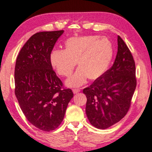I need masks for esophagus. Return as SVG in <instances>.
I'll return each mask as SVG.
<instances>
[{"mask_svg": "<svg viewBox=\"0 0 152 152\" xmlns=\"http://www.w3.org/2000/svg\"><path fill=\"white\" fill-rule=\"evenodd\" d=\"M73 91L74 94H77L80 91V89H73Z\"/></svg>", "mask_w": 152, "mask_h": 152, "instance_id": "esophagus-1", "label": "esophagus"}]
</instances>
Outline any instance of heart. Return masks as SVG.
Segmentation results:
<instances>
[{"label":"heart","mask_w":152,"mask_h":152,"mask_svg":"<svg viewBox=\"0 0 152 152\" xmlns=\"http://www.w3.org/2000/svg\"><path fill=\"white\" fill-rule=\"evenodd\" d=\"M113 57V46L106 37L86 36L70 38L64 43V50H54L50 56L51 65L60 75L69 77L77 64L79 68L67 86L78 87L88 77L96 80L108 69Z\"/></svg>","instance_id":"1"}]
</instances>
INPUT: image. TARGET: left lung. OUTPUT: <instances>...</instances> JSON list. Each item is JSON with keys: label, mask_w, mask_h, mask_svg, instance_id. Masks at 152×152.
Segmentation results:
<instances>
[{"label": "left lung", "mask_w": 152, "mask_h": 152, "mask_svg": "<svg viewBox=\"0 0 152 152\" xmlns=\"http://www.w3.org/2000/svg\"><path fill=\"white\" fill-rule=\"evenodd\" d=\"M137 86L135 63L125 42L118 36V52L113 65L88 88L86 112L96 128L105 129L120 121L130 108Z\"/></svg>", "instance_id": "8db88e82"}]
</instances>
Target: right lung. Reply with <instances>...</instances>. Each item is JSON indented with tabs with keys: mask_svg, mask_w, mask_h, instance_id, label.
Wrapping results in <instances>:
<instances>
[{
	"mask_svg": "<svg viewBox=\"0 0 152 152\" xmlns=\"http://www.w3.org/2000/svg\"><path fill=\"white\" fill-rule=\"evenodd\" d=\"M63 30L34 34L20 50L15 68V94L29 123L44 131L63 121L73 93L64 88L51 65L50 56Z\"/></svg>",
	"mask_w": 152,
	"mask_h": 152,
	"instance_id": "obj_1",
	"label": "right lung"
}]
</instances>
